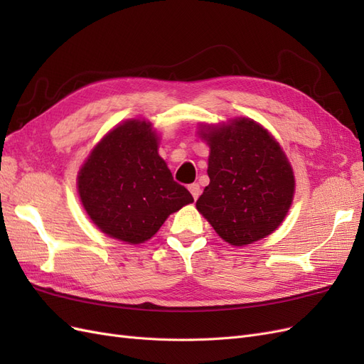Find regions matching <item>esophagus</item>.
<instances>
[{"instance_id":"esophagus-1","label":"esophagus","mask_w":364,"mask_h":364,"mask_svg":"<svg viewBox=\"0 0 364 364\" xmlns=\"http://www.w3.org/2000/svg\"><path fill=\"white\" fill-rule=\"evenodd\" d=\"M188 190H190V193L193 194L194 200H197V197L200 196V186H199V183H191V185L188 186Z\"/></svg>"}]
</instances>
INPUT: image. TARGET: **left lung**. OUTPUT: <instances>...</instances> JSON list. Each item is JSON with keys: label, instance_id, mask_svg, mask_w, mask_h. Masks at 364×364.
Wrapping results in <instances>:
<instances>
[{"label": "left lung", "instance_id": "left-lung-1", "mask_svg": "<svg viewBox=\"0 0 364 364\" xmlns=\"http://www.w3.org/2000/svg\"><path fill=\"white\" fill-rule=\"evenodd\" d=\"M211 149L209 185L196 202L215 232L232 246L272 234L287 215L294 176L282 149L269 132L249 118L205 129Z\"/></svg>", "mask_w": 364, "mask_h": 364}]
</instances>
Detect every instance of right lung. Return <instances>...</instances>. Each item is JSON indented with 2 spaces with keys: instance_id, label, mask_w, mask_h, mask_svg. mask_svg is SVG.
<instances>
[{
  "instance_id": "obj_1",
  "label": "right lung",
  "mask_w": 364,
  "mask_h": 364,
  "mask_svg": "<svg viewBox=\"0 0 364 364\" xmlns=\"http://www.w3.org/2000/svg\"><path fill=\"white\" fill-rule=\"evenodd\" d=\"M87 215L109 237L138 245L167 217L194 202L158 155V138L146 121L130 119L100 141L79 173Z\"/></svg>"
}]
</instances>
